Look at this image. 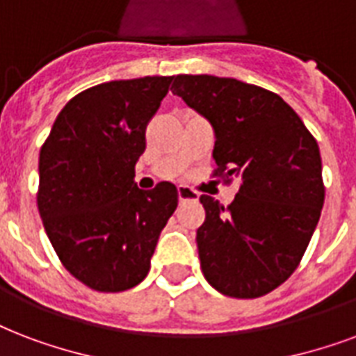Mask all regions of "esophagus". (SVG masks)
Listing matches in <instances>:
<instances>
[{"label": "esophagus", "instance_id": "34e87169", "mask_svg": "<svg viewBox=\"0 0 356 356\" xmlns=\"http://www.w3.org/2000/svg\"><path fill=\"white\" fill-rule=\"evenodd\" d=\"M177 196L181 202H188V200H197V197H200V194H197L196 190L190 188V186H184V184H181V186H177Z\"/></svg>", "mask_w": 356, "mask_h": 356}]
</instances>
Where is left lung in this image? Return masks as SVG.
I'll use <instances>...</instances> for the list:
<instances>
[{
	"mask_svg": "<svg viewBox=\"0 0 356 356\" xmlns=\"http://www.w3.org/2000/svg\"><path fill=\"white\" fill-rule=\"evenodd\" d=\"M173 95L213 124V177L241 188L227 207L203 194V276L222 295L257 298L295 273L325 202L316 138L273 91L235 78L173 76Z\"/></svg>",
	"mask_w": 356,
	"mask_h": 356,
	"instance_id": "obj_1",
	"label": "left lung"
}]
</instances>
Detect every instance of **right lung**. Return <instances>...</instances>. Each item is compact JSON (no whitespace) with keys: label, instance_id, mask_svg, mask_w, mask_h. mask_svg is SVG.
I'll use <instances>...</instances> for the list:
<instances>
[{"label":"right lung","instance_id":"obj_1","mask_svg":"<svg viewBox=\"0 0 356 356\" xmlns=\"http://www.w3.org/2000/svg\"><path fill=\"white\" fill-rule=\"evenodd\" d=\"M172 80L145 76L81 91L40 147L37 205L46 235L63 267L95 291L138 286L177 209L175 184L134 183L145 129Z\"/></svg>","mask_w":356,"mask_h":356}]
</instances>
